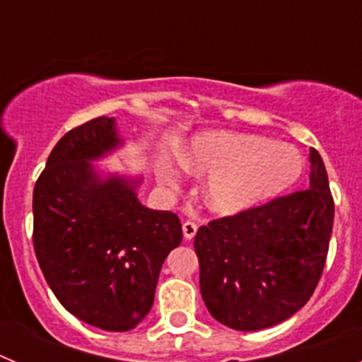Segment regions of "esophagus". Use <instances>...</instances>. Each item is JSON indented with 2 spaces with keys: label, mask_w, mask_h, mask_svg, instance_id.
I'll list each match as a JSON object with an SVG mask.
<instances>
[{
  "label": "esophagus",
  "mask_w": 362,
  "mask_h": 362,
  "mask_svg": "<svg viewBox=\"0 0 362 362\" xmlns=\"http://www.w3.org/2000/svg\"><path fill=\"white\" fill-rule=\"evenodd\" d=\"M197 232V225L194 223V221H185L183 223V235L185 239H192L194 235H196Z\"/></svg>",
  "instance_id": "esophagus-1"
}]
</instances>
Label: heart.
Wrapping results in <instances>:
<instances>
[{
    "label": "heart",
    "mask_w": 362,
    "mask_h": 362,
    "mask_svg": "<svg viewBox=\"0 0 362 362\" xmlns=\"http://www.w3.org/2000/svg\"><path fill=\"white\" fill-rule=\"evenodd\" d=\"M185 163L196 174H209L204 199L221 216H235L277 196L303 170V161L292 146L226 130L194 137ZM161 179L165 185L174 183L170 172H163Z\"/></svg>",
    "instance_id": "heart-1"
}]
</instances>
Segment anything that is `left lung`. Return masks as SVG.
<instances>
[{
    "label": "left lung",
    "mask_w": 362,
    "mask_h": 362,
    "mask_svg": "<svg viewBox=\"0 0 362 362\" xmlns=\"http://www.w3.org/2000/svg\"><path fill=\"white\" fill-rule=\"evenodd\" d=\"M310 170L305 190L197 230L201 296L221 325L241 332L270 328L312 297L328 255L334 197L315 148Z\"/></svg>",
    "instance_id": "8db88e82"
}]
</instances>
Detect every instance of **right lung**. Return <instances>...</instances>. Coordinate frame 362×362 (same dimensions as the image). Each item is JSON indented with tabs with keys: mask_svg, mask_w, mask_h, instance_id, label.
I'll return each instance as SVG.
<instances>
[{
	"mask_svg": "<svg viewBox=\"0 0 362 362\" xmlns=\"http://www.w3.org/2000/svg\"><path fill=\"white\" fill-rule=\"evenodd\" d=\"M119 145L114 117L79 124L54 146L32 197L45 279L72 315L107 332L146 317L166 255L183 239L174 212L139 203L137 179L94 170L92 161Z\"/></svg>",
	"mask_w": 362,
	"mask_h": 362,
	"instance_id": "1",
	"label": "right lung"
}]
</instances>
